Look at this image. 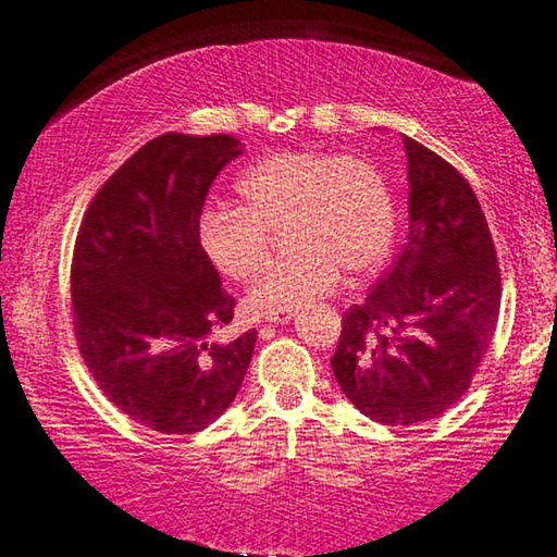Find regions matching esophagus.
<instances>
[{"instance_id":"34e87169","label":"esophagus","mask_w":557,"mask_h":557,"mask_svg":"<svg viewBox=\"0 0 557 557\" xmlns=\"http://www.w3.org/2000/svg\"><path fill=\"white\" fill-rule=\"evenodd\" d=\"M293 315H295V312H282V315H275V318H270V323L285 325V323H289V320H293Z\"/></svg>"}]
</instances>
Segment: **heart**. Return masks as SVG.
<instances>
[{
	"instance_id": "1",
	"label": "heart",
	"mask_w": 557,
	"mask_h": 557,
	"mask_svg": "<svg viewBox=\"0 0 557 557\" xmlns=\"http://www.w3.org/2000/svg\"><path fill=\"white\" fill-rule=\"evenodd\" d=\"M234 194L237 203H209L197 226L201 252L224 277L255 275L280 224L289 247L247 289L249 315L302 308L331 293L343 270L366 275L379 268L394 245V194L383 171L360 156L318 148L270 153L242 171Z\"/></svg>"
}]
</instances>
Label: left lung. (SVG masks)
Segmentation results:
<instances>
[{"label": "left lung", "instance_id": "1", "mask_svg": "<svg viewBox=\"0 0 557 557\" xmlns=\"http://www.w3.org/2000/svg\"><path fill=\"white\" fill-rule=\"evenodd\" d=\"M404 146L409 242L343 315L331 358L350 404L386 426L436 419L467 394L503 297L495 242L472 186L419 140Z\"/></svg>", "mask_w": 557, "mask_h": 557}]
</instances>
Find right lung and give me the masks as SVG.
Returning a JSON list of instances; mask_svg holds the SVG:
<instances>
[{
    "label": "right lung",
    "mask_w": 557,
    "mask_h": 557,
    "mask_svg": "<svg viewBox=\"0 0 557 557\" xmlns=\"http://www.w3.org/2000/svg\"><path fill=\"white\" fill-rule=\"evenodd\" d=\"M239 140L163 133L100 186L77 230L70 293L81 356L115 409L197 434L234 401L257 331L214 341L234 297L199 247V216Z\"/></svg>",
    "instance_id": "obj_1"
}]
</instances>
